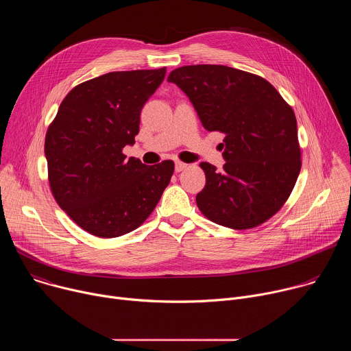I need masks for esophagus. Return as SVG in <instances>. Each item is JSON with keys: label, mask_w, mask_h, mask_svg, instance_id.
<instances>
[{"label": "esophagus", "mask_w": 351, "mask_h": 351, "mask_svg": "<svg viewBox=\"0 0 351 351\" xmlns=\"http://www.w3.org/2000/svg\"><path fill=\"white\" fill-rule=\"evenodd\" d=\"M189 165L186 164V162H182V161H178L176 164H175V171L176 172H180V171H183V169H186Z\"/></svg>", "instance_id": "34e87169"}]
</instances>
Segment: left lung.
I'll use <instances>...</instances> for the list:
<instances>
[{"mask_svg":"<svg viewBox=\"0 0 351 351\" xmlns=\"http://www.w3.org/2000/svg\"><path fill=\"white\" fill-rule=\"evenodd\" d=\"M168 82L187 94L208 132L225 134L222 171L199 164L207 183L195 197L198 210L234 230L267 222L302 169L293 108L264 77L223 65L180 66Z\"/></svg>","mask_w":351,"mask_h":351,"instance_id":"left-lung-1","label":"left lung"}]
</instances>
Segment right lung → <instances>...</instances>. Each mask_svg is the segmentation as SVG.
<instances>
[{
    "instance_id": "obj_1",
    "label": "right lung",
    "mask_w": 351,
    "mask_h": 351,
    "mask_svg": "<svg viewBox=\"0 0 351 351\" xmlns=\"http://www.w3.org/2000/svg\"><path fill=\"white\" fill-rule=\"evenodd\" d=\"M167 68L110 72L73 87L49 123L44 153L57 204L83 230L111 239L154 211L175 171L171 160L144 165L122 149L138 133L140 112Z\"/></svg>"
}]
</instances>
